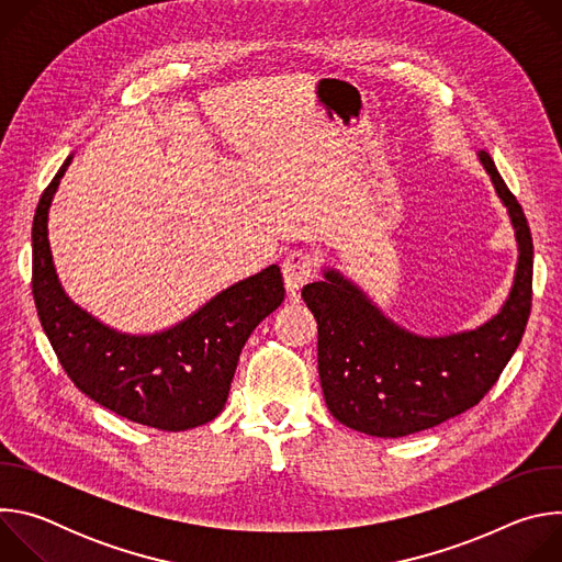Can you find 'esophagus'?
<instances>
[{
    "label": "esophagus",
    "instance_id": "esophagus-1",
    "mask_svg": "<svg viewBox=\"0 0 562 562\" xmlns=\"http://www.w3.org/2000/svg\"><path fill=\"white\" fill-rule=\"evenodd\" d=\"M282 273H284V286H286V293L291 297H297L300 295V289L313 278L315 273V258L304 251V249H297V251H291L284 262H282Z\"/></svg>",
    "mask_w": 562,
    "mask_h": 562
}]
</instances>
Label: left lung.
I'll list each match as a JSON object with an SVG mask.
<instances>
[{
  "label": "left lung",
  "instance_id": "1",
  "mask_svg": "<svg viewBox=\"0 0 562 562\" xmlns=\"http://www.w3.org/2000/svg\"><path fill=\"white\" fill-rule=\"evenodd\" d=\"M516 228L518 265L503 308L471 331L418 336L389 319L336 269L302 289L317 319V373L334 418L375 438L431 429L475 407L518 349L529 311L533 243L522 206L490 153H477Z\"/></svg>",
  "mask_w": 562,
  "mask_h": 562
}]
</instances>
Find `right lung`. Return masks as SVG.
<instances>
[{
  "instance_id": "right-lung-1",
  "label": "right lung",
  "mask_w": 562,
  "mask_h": 562,
  "mask_svg": "<svg viewBox=\"0 0 562 562\" xmlns=\"http://www.w3.org/2000/svg\"><path fill=\"white\" fill-rule=\"evenodd\" d=\"M70 159L33 220V297L59 364L79 391L131 423L162 431L211 423L224 409L239 351L284 300L280 267L235 282L167 331L128 336L102 325L66 295L48 245V206Z\"/></svg>"
}]
</instances>
